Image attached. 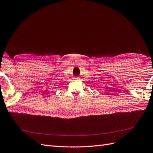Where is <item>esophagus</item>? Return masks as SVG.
I'll return each mask as SVG.
<instances>
[{
  "label": "esophagus",
  "instance_id": "1",
  "mask_svg": "<svg viewBox=\"0 0 153 153\" xmlns=\"http://www.w3.org/2000/svg\"><path fill=\"white\" fill-rule=\"evenodd\" d=\"M78 79V78H75V79Z\"/></svg>",
  "mask_w": 153,
  "mask_h": 153
}]
</instances>
